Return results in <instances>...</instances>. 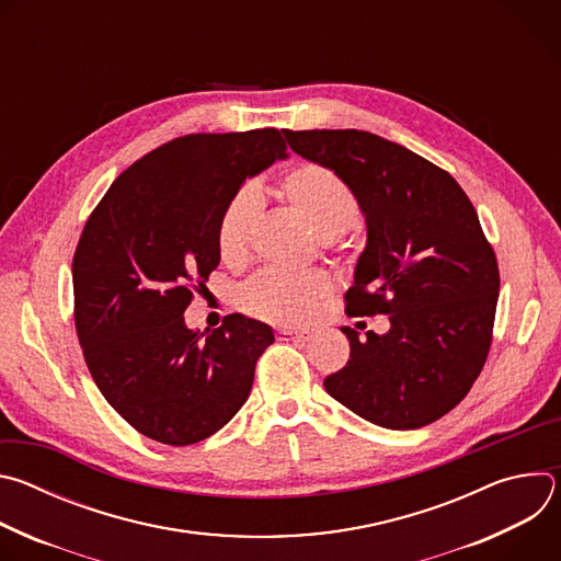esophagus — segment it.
<instances>
[{"mask_svg":"<svg viewBox=\"0 0 561 561\" xmlns=\"http://www.w3.org/2000/svg\"><path fill=\"white\" fill-rule=\"evenodd\" d=\"M275 337L279 342H308L310 340V331H293V329H277Z\"/></svg>","mask_w":561,"mask_h":561,"instance_id":"esophagus-1","label":"esophagus"}]
</instances>
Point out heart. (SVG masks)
<instances>
[{"label":"heart","instance_id":"1","mask_svg":"<svg viewBox=\"0 0 561 561\" xmlns=\"http://www.w3.org/2000/svg\"><path fill=\"white\" fill-rule=\"evenodd\" d=\"M282 202L301 215L327 247H335L359 215V202L348 182L333 169L301 162L277 182ZM260 215V197L253 188L239 191L217 221V253L224 264L242 266L251 257L253 230ZM333 290L324 271H262L237 293V304L247 314L268 324H301Z\"/></svg>","mask_w":561,"mask_h":561}]
</instances>
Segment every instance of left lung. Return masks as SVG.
I'll return each mask as SVG.
<instances>
[{
	"instance_id": "8db88e82",
	"label": "left lung",
	"mask_w": 561,
	"mask_h": 561,
	"mask_svg": "<svg viewBox=\"0 0 561 561\" xmlns=\"http://www.w3.org/2000/svg\"><path fill=\"white\" fill-rule=\"evenodd\" d=\"M290 148L355 191L368 242L346 312L388 314L386 335L344 329L327 390L359 417L413 431L453 411L482 373L500 297L497 257L461 186L422 154L366 130H284Z\"/></svg>"
}]
</instances>
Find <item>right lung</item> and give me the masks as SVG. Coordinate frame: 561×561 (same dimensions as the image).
<instances>
[{
  "mask_svg": "<svg viewBox=\"0 0 561 561\" xmlns=\"http://www.w3.org/2000/svg\"><path fill=\"white\" fill-rule=\"evenodd\" d=\"M286 157L277 128L193 133L146 152L91 213L72 257L75 329L106 402L141 435L197 444L244 407L273 331L184 310L219 264L217 221L247 178Z\"/></svg>",
  "mask_w": 561,
  "mask_h": 561,
  "instance_id": "right-lung-1",
  "label": "right lung"
}]
</instances>
